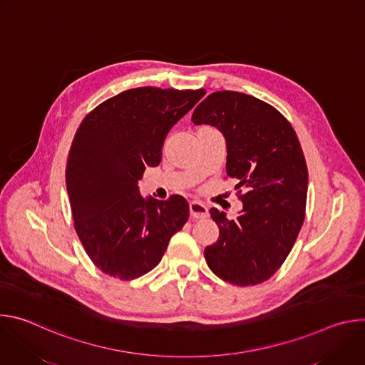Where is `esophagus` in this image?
Wrapping results in <instances>:
<instances>
[{"instance_id": "1", "label": "esophagus", "mask_w": 365, "mask_h": 365, "mask_svg": "<svg viewBox=\"0 0 365 365\" xmlns=\"http://www.w3.org/2000/svg\"><path fill=\"white\" fill-rule=\"evenodd\" d=\"M189 211H190V215L197 220L207 217V207L199 200H192L189 203Z\"/></svg>"}]
</instances>
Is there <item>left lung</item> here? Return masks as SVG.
<instances>
[{"label": "left lung", "mask_w": 365, "mask_h": 365, "mask_svg": "<svg viewBox=\"0 0 365 365\" xmlns=\"http://www.w3.org/2000/svg\"><path fill=\"white\" fill-rule=\"evenodd\" d=\"M192 121L224 134L227 175L245 190L237 218L210 210L220 238L205 248L206 263L228 283H263L284 263L304 221L307 168L299 138L274 107L234 91L207 95Z\"/></svg>", "instance_id": "1"}]
</instances>
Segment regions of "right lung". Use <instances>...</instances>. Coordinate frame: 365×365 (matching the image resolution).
Returning <instances> with one entry per match:
<instances>
[{
    "label": "right lung",
    "instance_id": "add662e5",
    "mask_svg": "<svg viewBox=\"0 0 365 365\" xmlns=\"http://www.w3.org/2000/svg\"><path fill=\"white\" fill-rule=\"evenodd\" d=\"M205 93L134 88L103 101L81 123L68 155L66 189L76 234L106 274L133 280L148 273L186 224L183 196L144 199L137 182L145 166H159L168 133Z\"/></svg>",
    "mask_w": 365,
    "mask_h": 365
}]
</instances>
